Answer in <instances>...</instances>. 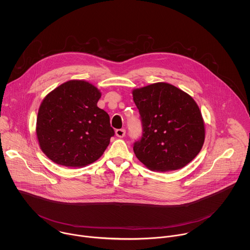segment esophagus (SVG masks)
Wrapping results in <instances>:
<instances>
[{"label":"esophagus","mask_w":250,"mask_h":250,"mask_svg":"<svg viewBox=\"0 0 250 250\" xmlns=\"http://www.w3.org/2000/svg\"><path fill=\"white\" fill-rule=\"evenodd\" d=\"M125 134H126V130L125 129H117L115 131V135L118 138H123L125 136Z\"/></svg>","instance_id":"esophagus-1"}]
</instances>
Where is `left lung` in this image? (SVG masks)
Instances as JSON below:
<instances>
[{"label": "left lung", "instance_id": "1", "mask_svg": "<svg viewBox=\"0 0 250 250\" xmlns=\"http://www.w3.org/2000/svg\"><path fill=\"white\" fill-rule=\"evenodd\" d=\"M143 126L134 152L153 171L184 167L200 152L205 128L195 101L178 87L157 83L133 90Z\"/></svg>", "mask_w": 250, "mask_h": 250}]
</instances>
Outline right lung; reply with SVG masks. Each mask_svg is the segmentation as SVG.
Here are the masks:
<instances>
[{"instance_id":"right-lung-1","label":"right lung","mask_w":250,"mask_h":250,"mask_svg":"<svg viewBox=\"0 0 250 250\" xmlns=\"http://www.w3.org/2000/svg\"><path fill=\"white\" fill-rule=\"evenodd\" d=\"M100 91L84 81H68L42 101L36 135L43 153L54 163L82 167L97 161L114 136L107 112L97 107Z\"/></svg>"}]
</instances>
